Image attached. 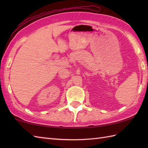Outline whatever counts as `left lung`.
<instances>
[{
	"instance_id": "1",
	"label": "left lung",
	"mask_w": 148,
	"mask_h": 148,
	"mask_svg": "<svg viewBox=\"0 0 148 148\" xmlns=\"http://www.w3.org/2000/svg\"><path fill=\"white\" fill-rule=\"evenodd\" d=\"M147 69H148V67H147Z\"/></svg>"
}]
</instances>
